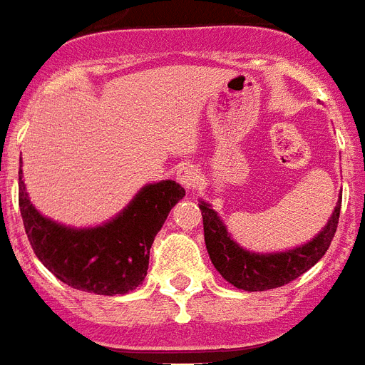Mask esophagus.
Listing matches in <instances>:
<instances>
[{"mask_svg":"<svg viewBox=\"0 0 365 365\" xmlns=\"http://www.w3.org/2000/svg\"><path fill=\"white\" fill-rule=\"evenodd\" d=\"M177 179L185 188H194L197 185V180H200V175L192 165H180L177 169Z\"/></svg>","mask_w":365,"mask_h":365,"instance_id":"esophagus-1","label":"esophagus"}]
</instances>
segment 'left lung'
I'll list each match as a JSON object with an SVG mask.
<instances>
[{
  "label": "left lung",
  "mask_w": 365,
  "mask_h": 365,
  "mask_svg": "<svg viewBox=\"0 0 365 365\" xmlns=\"http://www.w3.org/2000/svg\"><path fill=\"white\" fill-rule=\"evenodd\" d=\"M200 209L203 217L207 252L218 273L235 288L247 292H262V290L284 287L294 279H298L326 255L339 222L341 196L330 220L320 230L317 237L302 247L284 252H273V255L245 250L230 237L224 222L209 203L201 201Z\"/></svg>",
  "instance_id": "obj_1"
}]
</instances>
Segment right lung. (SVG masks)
I'll return each mask as SVG.
<instances>
[{"label":"right lung","mask_w":365,"mask_h":365,"mask_svg":"<svg viewBox=\"0 0 365 365\" xmlns=\"http://www.w3.org/2000/svg\"><path fill=\"white\" fill-rule=\"evenodd\" d=\"M19 205L35 256L67 287L115 296L145 281L148 255L169 211L185 197L175 180L143 186L130 205L96 228H69L45 218L28 197L19 171Z\"/></svg>","instance_id":"obj_1"}]
</instances>
